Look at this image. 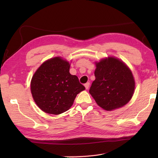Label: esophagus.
Listing matches in <instances>:
<instances>
[{"label": "esophagus", "mask_w": 158, "mask_h": 158, "mask_svg": "<svg viewBox=\"0 0 158 158\" xmlns=\"http://www.w3.org/2000/svg\"><path fill=\"white\" fill-rule=\"evenodd\" d=\"M84 86H85V89H88L89 88V82H87L86 83H85Z\"/></svg>", "instance_id": "34e87169"}]
</instances>
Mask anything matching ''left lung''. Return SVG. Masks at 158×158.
I'll use <instances>...</instances> for the list:
<instances>
[{
    "label": "left lung",
    "instance_id": "8db88e82",
    "mask_svg": "<svg viewBox=\"0 0 158 158\" xmlns=\"http://www.w3.org/2000/svg\"><path fill=\"white\" fill-rule=\"evenodd\" d=\"M96 66V79L89 92L98 105L106 110H112L126 105L135 88L130 69L114 57L102 59Z\"/></svg>",
    "mask_w": 158,
    "mask_h": 158
}]
</instances>
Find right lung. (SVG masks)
Instances as JSON below:
<instances>
[{
    "instance_id": "obj_1",
    "label": "right lung",
    "mask_w": 158,
    "mask_h": 158,
    "mask_svg": "<svg viewBox=\"0 0 158 158\" xmlns=\"http://www.w3.org/2000/svg\"><path fill=\"white\" fill-rule=\"evenodd\" d=\"M70 64L60 57L47 60L33 75L31 93L43 111L59 115L68 110L77 95L85 89L76 75L69 73Z\"/></svg>"
}]
</instances>
